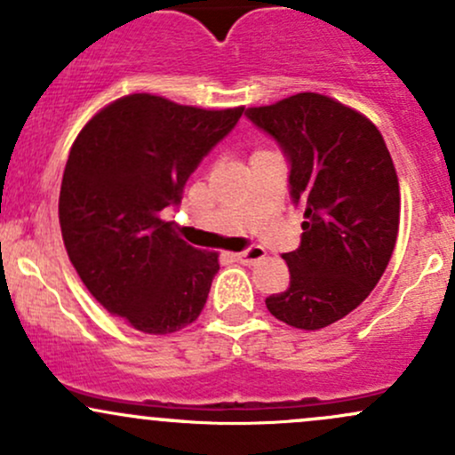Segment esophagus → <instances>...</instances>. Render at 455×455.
<instances>
[{"label":"esophagus","instance_id":"obj_1","mask_svg":"<svg viewBox=\"0 0 455 455\" xmlns=\"http://www.w3.org/2000/svg\"><path fill=\"white\" fill-rule=\"evenodd\" d=\"M265 256L267 251L262 247H249L245 251L236 253V260L243 262V265H256V262H260Z\"/></svg>","mask_w":455,"mask_h":455}]
</instances>
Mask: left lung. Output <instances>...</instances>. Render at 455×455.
Returning <instances> with one entry per match:
<instances>
[{
	"label": "left lung",
	"instance_id": "obj_1",
	"mask_svg": "<svg viewBox=\"0 0 455 455\" xmlns=\"http://www.w3.org/2000/svg\"><path fill=\"white\" fill-rule=\"evenodd\" d=\"M291 163V197L306 208L301 245L284 253L291 286L267 297L275 319L321 330L369 297L399 232V180L379 130L358 110L297 92L247 108Z\"/></svg>",
	"mask_w": 455,
	"mask_h": 455
}]
</instances>
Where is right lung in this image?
Segmentation results:
<instances>
[{
  "label": "right lung",
  "instance_id": "add662e5",
  "mask_svg": "<svg viewBox=\"0 0 455 455\" xmlns=\"http://www.w3.org/2000/svg\"><path fill=\"white\" fill-rule=\"evenodd\" d=\"M243 110L134 92L97 112L73 143L58 199L62 241L91 295L134 330L171 334L206 306L219 253L190 247L163 210L180 204Z\"/></svg>",
  "mask_w": 455,
  "mask_h": 455
}]
</instances>
